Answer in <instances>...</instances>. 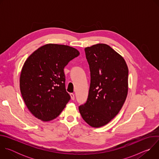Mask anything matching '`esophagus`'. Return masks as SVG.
<instances>
[{"label": "esophagus", "mask_w": 159, "mask_h": 159, "mask_svg": "<svg viewBox=\"0 0 159 159\" xmlns=\"http://www.w3.org/2000/svg\"><path fill=\"white\" fill-rule=\"evenodd\" d=\"M70 95L71 99H72V100H74V99H75V96H74V94L73 93H71Z\"/></svg>", "instance_id": "34e87169"}]
</instances>
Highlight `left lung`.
<instances>
[{
	"mask_svg": "<svg viewBox=\"0 0 159 159\" xmlns=\"http://www.w3.org/2000/svg\"><path fill=\"white\" fill-rule=\"evenodd\" d=\"M90 72L87 102L79 107L90 126L107 125L122 108L128 90V69L123 57L109 45L96 44L85 48Z\"/></svg>",
	"mask_w": 159,
	"mask_h": 159,
	"instance_id": "8db88e82",
	"label": "left lung"
}]
</instances>
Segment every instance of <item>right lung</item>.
<instances>
[{
    "instance_id": "1",
    "label": "right lung",
    "mask_w": 159,
    "mask_h": 159,
    "mask_svg": "<svg viewBox=\"0 0 159 159\" xmlns=\"http://www.w3.org/2000/svg\"><path fill=\"white\" fill-rule=\"evenodd\" d=\"M79 52L63 44H47L35 50L22 68L19 85L29 111L43 121L55 119L69 101L64 67Z\"/></svg>"
}]
</instances>
